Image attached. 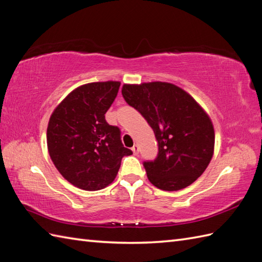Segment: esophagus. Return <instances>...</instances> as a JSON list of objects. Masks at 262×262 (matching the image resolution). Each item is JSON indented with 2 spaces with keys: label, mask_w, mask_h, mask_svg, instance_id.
Returning <instances> with one entry per match:
<instances>
[{
  "label": "esophagus",
  "mask_w": 262,
  "mask_h": 262,
  "mask_svg": "<svg viewBox=\"0 0 262 262\" xmlns=\"http://www.w3.org/2000/svg\"><path fill=\"white\" fill-rule=\"evenodd\" d=\"M132 150H133V153L134 154H138V151H139V147H138V145L137 144H135V145H134L133 146V147H132Z\"/></svg>",
  "instance_id": "esophagus-1"
}]
</instances>
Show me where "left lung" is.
<instances>
[{"mask_svg": "<svg viewBox=\"0 0 262 262\" xmlns=\"http://www.w3.org/2000/svg\"><path fill=\"white\" fill-rule=\"evenodd\" d=\"M126 102L143 115L159 143V155L144 167L149 182L163 191H179L195 182L214 153L210 116L185 90L169 82L124 83Z\"/></svg>", "mask_w": 262, "mask_h": 262, "instance_id": "1", "label": "left lung"}]
</instances>
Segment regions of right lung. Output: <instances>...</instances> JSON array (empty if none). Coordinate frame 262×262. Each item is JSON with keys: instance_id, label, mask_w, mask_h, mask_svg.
Segmentation results:
<instances>
[{"instance_id": "1", "label": "right lung", "mask_w": 262, "mask_h": 262, "mask_svg": "<svg viewBox=\"0 0 262 262\" xmlns=\"http://www.w3.org/2000/svg\"><path fill=\"white\" fill-rule=\"evenodd\" d=\"M119 81L90 82L74 89L50 116L47 145L59 173L78 188L98 191L116 179L124 147L118 127L105 114L116 98Z\"/></svg>"}]
</instances>
